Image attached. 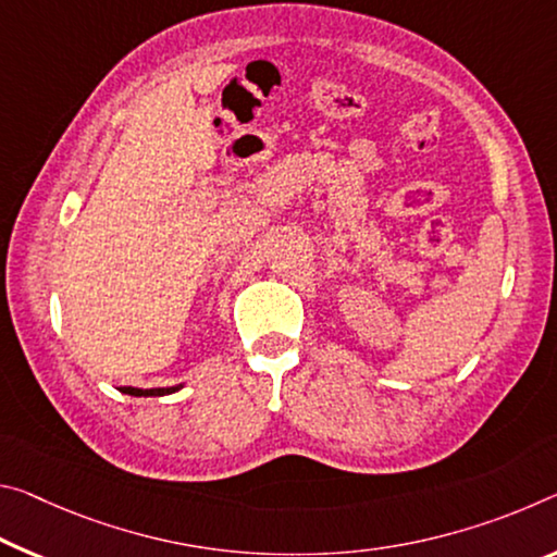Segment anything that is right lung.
<instances>
[{"mask_svg": "<svg viewBox=\"0 0 557 557\" xmlns=\"http://www.w3.org/2000/svg\"><path fill=\"white\" fill-rule=\"evenodd\" d=\"M181 386H183V384H178V386H165V389H136V386H121V392L128 394V396H165V394L178 392Z\"/></svg>", "mask_w": 557, "mask_h": 557, "instance_id": "1", "label": "right lung"}]
</instances>
